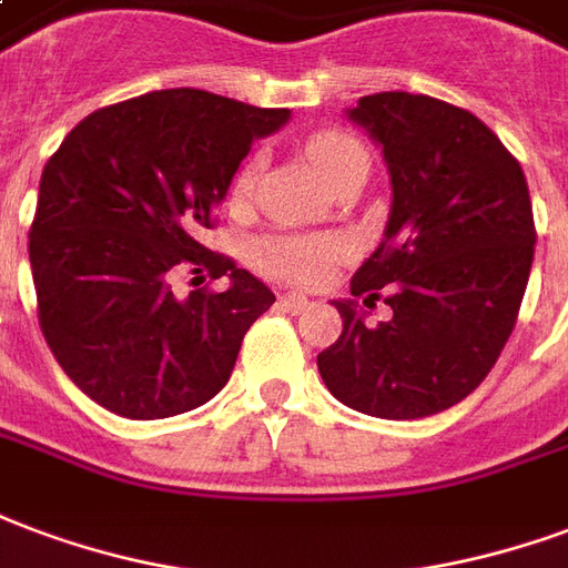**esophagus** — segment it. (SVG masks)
Masks as SVG:
<instances>
[{
    "label": "esophagus",
    "mask_w": 568,
    "mask_h": 568,
    "mask_svg": "<svg viewBox=\"0 0 568 568\" xmlns=\"http://www.w3.org/2000/svg\"><path fill=\"white\" fill-rule=\"evenodd\" d=\"M280 304H283V310H288V313H304L306 306H310V301H306L304 295H283L280 297Z\"/></svg>",
    "instance_id": "esophagus-1"
}]
</instances>
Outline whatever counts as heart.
Returning a JSON list of instances; mask_svg holds the SVG:
<instances>
[{
  "label": "heart",
  "mask_w": 568,
  "mask_h": 568,
  "mask_svg": "<svg viewBox=\"0 0 568 568\" xmlns=\"http://www.w3.org/2000/svg\"><path fill=\"white\" fill-rule=\"evenodd\" d=\"M306 159L316 168V174L325 183L337 178L339 171L352 165H367V150L355 141L352 134L327 129L316 132L306 141ZM255 180V165H246L234 180V199H246ZM343 241L325 237V234H301V231H283V234H267L264 241L255 243V264L273 280L295 285H316L327 280L334 264L343 258Z\"/></svg>",
  "instance_id": "obj_1"
}]
</instances>
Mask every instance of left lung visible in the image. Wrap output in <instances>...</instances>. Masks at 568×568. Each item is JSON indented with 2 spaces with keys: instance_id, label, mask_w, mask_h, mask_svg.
Listing matches in <instances>:
<instances>
[{
  "instance_id": "1",
  "label": "left lung",
  "mask_w": 568,
  "mask_h": 568,
  "mask_svg": "<svg viewBox=\"0 0 568 568\" xmlns=\"http://www.w3.org/2000/svg\"><path fill=\"white\" fill-rule=\"evenodd\" d=\"M346 116L382 146L390 213L352 295L390 288L369 327L334 301L343 334L318 355L327 390L373 418L409 422L455 406L497 364L532 267V204L518 159L464 108L376 92Z\"/></svg>"
}]
</instances>
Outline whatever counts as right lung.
<instances>
[{
    "instance_id": "right-lung-1",
    "label": "right lung",
    "mask_w": 568,
    "mask_h": 568,
    "mask_svg": "<svg viewBox=\"0 0 568 568\" xmlns=\"http://www.w3.org/2000/svg\"><path fill=\"white\" fill-rule=\"evenodd\" d=\"M288 120L285 108L159 90L90 113L50 155L29 231L38 325L99 406L153 422L225 388L243 334L276 297L199 234L252 141ZM180 270L230 288L178 298Z\"/></svg>"
}]
</instances>
